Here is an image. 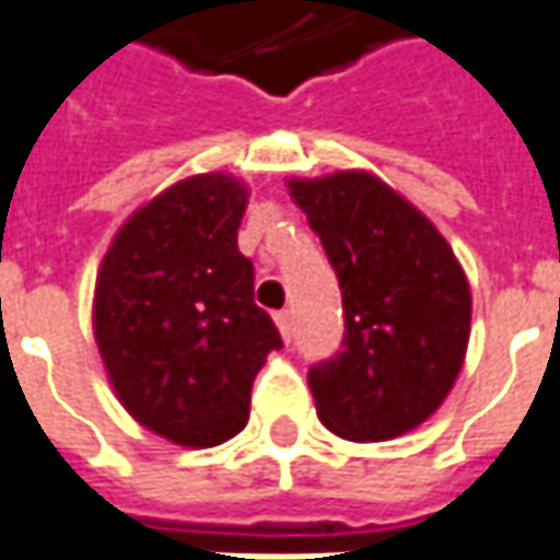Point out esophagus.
Returning a JSON list of instances; mask_svg holds the SVG:
<instances>
[{
    "label": "esophagus",
    "instance_id": "obj_1",
    "mask_svg": "<svg viewBox=\"0 0 560 560\" xmlns=\"http://www.w3.org/2000/svg\"><path fill=\"white\" fill-rule=\"evenodd\" d=\"M276 325H279L284 343H291V337H294V315H291L288 310L276 312Z\"/></svg>",
    "mask_w": 560,
    "mask_h": 560
}]
</instances>
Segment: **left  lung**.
I'll use <instances>...</instances> for the list:
<instances>
[{"label": "left lung", "instance_id": "left-lung-1", "mask_svg": "<svg viewBox=\"0 0 560 560\" xmlns=\"http://www.w3.org/2000/svg\"><path fill=\"white\" fill-rule=\"evenodd\" d=\"M343 291V349L312 364L318 420L389 441L429 420L466 359L471 294L432 220L368 171L288 180Z\"/></svg>", "mask_w": 560, "mask_h": 560}]
</instances>
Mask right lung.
Listing matches in <instances>:
<instances>
[{
	"label": "right lung",
	"instance_id": "1",
	"mask_svg": "<svg viewBox=\"0 0 560 560\" xmlns=\"http://www.w3.org/2000/svg\"><path fill=\"white\" fill-rule=\"evenodd\" d=\"M248 186L196 174L125 220L94 288V340L125 410L184 447L238 435L279 328L238 250Z\"/></svg>",
	"mask_w": 560,
	"mask_h": 560
}]
</instances>
